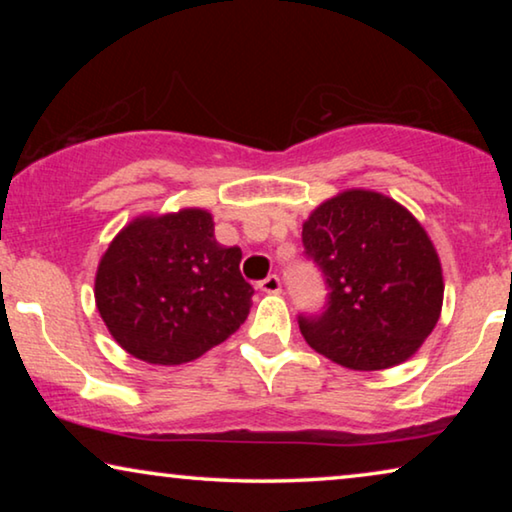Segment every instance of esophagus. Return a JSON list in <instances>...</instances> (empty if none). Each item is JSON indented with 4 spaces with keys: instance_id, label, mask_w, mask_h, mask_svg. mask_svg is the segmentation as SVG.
<instances>
[{
    "instance_id": "esophagus-1",
    "label": "esophagus",
    "mask_w": 512,
    "mask_h": 512,
    "mask_svg": "<svg viewBox=\"0 0 512 512\" xmlns=\"http://www.w3.org/2000/svg\"><path fill=\"white\" fill-rule=\"evenodd\" d=\"M258 289L263 293H279L282 291V282H279L277 275H268L263 282H258Z\"/></svg>"
}]
</instances>
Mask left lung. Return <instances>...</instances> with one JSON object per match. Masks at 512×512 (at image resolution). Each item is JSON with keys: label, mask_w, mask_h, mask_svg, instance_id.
Wrapping results in <instances>:
<instances>
[{"label": "left lung", "mask_w": 512, "mask_h": 512, "mask_svg": "<svg viewBox=\"0 0 512 512\" xmlns=\"http://www.w3.org/2000/svg\"><path fill=\"white\" fill-rule=\"evenodd\" d=\"M305 256L326 279L321 314H300L307 345L352 370L398 366L422 347L443 307L436 247L387 195L352 188L303 223Z\"/></svg>", "instance_id": "obj_1"}]
</instances>
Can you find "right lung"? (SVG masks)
<instances>
[{"label": "right lung", "instance_id": "obj_1", "mask_svg": "<svg viewBox=\"0 0 512 512\" xmlns=\"http://www.w3.org/2000/svg\"><path fill=\"white\" fill-rule=\"evenodd\" d=\"M240 261V247L216 242L205 209L139 216L97 265V310L135 359L156 366L188 363L228 340L247 319L254 289Z\"/></svg>", "mask_w": 512, "mask_h": 512}]
</instances>
